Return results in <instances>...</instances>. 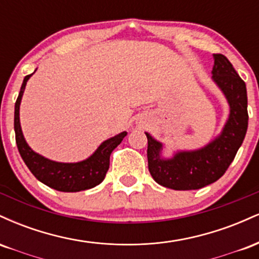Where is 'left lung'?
Masks as SVG:
<instances>
[{
  "label": "left lung",
  "mask_w": 259,
  "mask_h": 259,
  "mask_svg": "<svg viewBox=\"0 0 259 259\" xmlns=\"http://www.w3.org/2000/svg\"><path fill=\"white\" fill-rule=\"evenodd\" d=\"M212 79L227 99L230 113L222 133L206 146L177 151L170 158L162 156L163 144L148 133V170L156 183L173 190H197L224 175L242 145L248 126L245 81L223 55H213Z\"/></svg>",
  "instance_id": "1"
}]
</instances>
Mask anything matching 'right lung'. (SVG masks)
<instances>
[{
	"mask_svg": "<svg viewBox=\"0 0 259 259\" xmlns=\"http://www.w3.org/2000/svg\"><path fill=\"white\" fill-rule=\"evenodd\" d=\"M36 72V70H35ZM34 72V73H35ZM32 73V74H34ZM26 75L23 80L22 88L14 106V132H16V142L23 160L34 174L38 181L51 189L62 192H78L89 190L99 185L106 177L109 168V157L115 147L123 141L126 136V132H123L113 138L106 140L97 147V150L90 157L75 163H62L45 158L44 156L31 150L26 144L23 135L19 119V108L23 94L28 80L32 75Z\"/></svg>",
	"mask_w": 259,
	"mask_h": 259,
	"instance_id": "add662e5",
	"label": "right lung"
}]
</instances>
